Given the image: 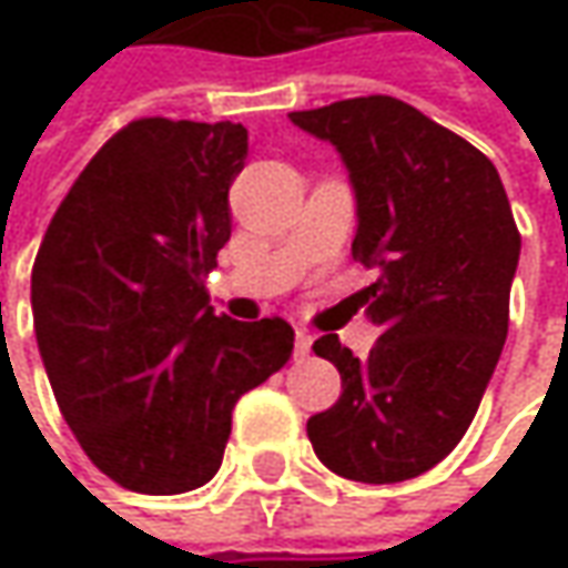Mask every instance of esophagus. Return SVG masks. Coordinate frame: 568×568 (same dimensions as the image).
Segmentation results:
<instances>
[{
    "mask_svg": "<svg viewBox=\"0 0 568 568\" xmlns=\"http://www.w3.org/2000/svg\"><path fill=\"white\" fill-rule=\"evenodd\" d=\"M310 351H313V335H306V332H296V344H294V357H310Z\"/></svg>",
    "mask_w": 568,
    "mask_h": 568,
    "instance_id": "34e87169",
    "label": "esophagus"
}]
</instances>
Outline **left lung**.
<instances>
[{"mask_svg": "<svg viewBox=\"0 0 568 568\" xmlns=\"http://www.w3.org/2000/svg\"><path fill=\"white\" fill-rule=\"evenodd\" d=\"M338 148L357 195L354 258L379 277L361 294L382 328L369 357L338 335L313 344L341 398L310 417L318 462L347 480L398 484L462 443L509 335L521 236L503 180L462 135L398 98L291 113Z\"/></svg>", "mask_w": 568, "mask_h": 568, "instance_id": "8db88e82", "label": "left lung"}]
</instances>
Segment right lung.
Masks as SVG:
<instances>
[{"label": "right lung", "mask_w": 568, "mask_h": 568, "mask_svg": "<svg viewBox=\"0 0 568 568\" xmlns=\"http://www.w3.org/2000/svg\"><path fill=\"white\" fill-rule=\"evenodd\" d=\"M240 122H129L81 170L31 272L37 347L84 455L135 493L207 484L233 404L294 354L284 318L233 322L205 274L230 240Z\"/></svg>", "instance_id": "add662e5"}]
</instances>
